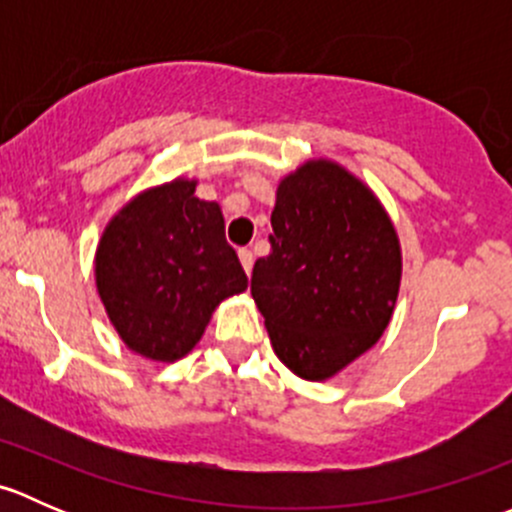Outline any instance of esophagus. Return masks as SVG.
<instances>
[{
  "label": "esophagus",
  "instance_id": "1",
  "mask_svg": "<svg viewBox=\"0 0 512 512\" xmlns=\"http://www.w3.org/2000/svg\"><path fill=\"white\" fill-rule=\"evenodd\" d=\"M237 255H240V262H242V267H245V272H247V275H250L252 265H255V255H252V250L242 247V250L237 252Z\"/></svg>",
  "mask_w": 512,
  "mask_h": 512
}]
</instances>
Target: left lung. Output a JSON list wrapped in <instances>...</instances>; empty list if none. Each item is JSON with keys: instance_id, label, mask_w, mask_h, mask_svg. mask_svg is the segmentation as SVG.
Returning a JSON list of instances; mask_svg holds the SVG:
<instances>
[{"instance_id": "left-lung-1", "label": "left lung", "mask_w": 512, "mask_h": 512, "mask_svg": "<svg viewBox=\"0 0 512 512\" xmlns=\"http://www.w3.org/2000/svg\"><path fill=\"white\" fill-rule=\"evenodd\" d=\"M270 245L250 289L272 349L299 379H332L389 327L401 287L396 227L364 180L317 158L277 185Z\"/></svg>"}]
</instances>
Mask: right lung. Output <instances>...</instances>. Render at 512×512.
<instances>
[{"mask_svg":"<svg viewBox=\"0 0 512 512\" xmlns=\"http://www.w3.org/2000/svg\"><path fill=\"white\" fill-rule=\"evenodd\" d=\"M175 178L128 200L103 230L94 275L103 309L131 352L175 361L193 352L223 299L247 289L218 203Z\"/></svg>","mask_w":512,"mask_h":512,"instance_id":"right-lung-1","label":"right lung"}]
</instances>
